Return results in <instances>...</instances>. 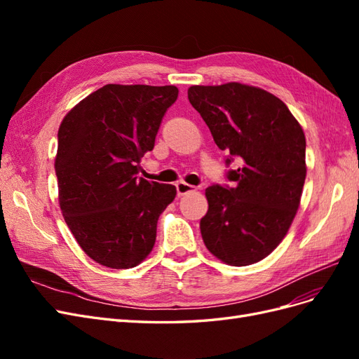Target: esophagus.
<instances>
[{"label":"esophagus","mask_w":359,"mask_h":359,"mask_svg":"<svg viewBox=\"0 0 359 359\" xmlns=\"http://www.w3.org/2000/svg\"><path fill=\"white\" fill-rule=\"evenodd\" d=\"M193 191H196V187L191 186V184H187V182H184V181H180L177 184L178 196H184V194H189V193H193Z\"/></svg>","instance_id":"1"}]
</instances>
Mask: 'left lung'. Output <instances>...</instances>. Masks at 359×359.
I'll return each mask as SVG.
<instances>
[{
    "label": "left lung",
    "instance_id": "left-lung-1",
    "mask_svg": "<svg viewBox=\"0 0 359 359\" xmlns=\"http://www.w3.org/2000/svg\"><path fill=\"white\" fill-rule=\"evenodd\" d=\"M187 94L217 147L229 154L227 165L241 163L227 172L233 187L205 190L203 243L227 265L256 264L283 241L299 208L307 175L304 130L278 97L257 86L193 85Z\"/></svg>",
    "mask_w": 359,
    "mask_h": 359
}]
</instances>
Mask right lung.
Wrapping results in <instances>:
<instances>
[{
	"label": "right lung",
	"instance_id": "add662e5",
	"mask_svg": "<svg viewBox=\"0 0 359 359\" xmlns=\"http://www.w3.org/2000/svg\"><path fill=\"white\" fill-rule=\"evenodd\" d=\"M177 97L173 85L107 83L62 119L55 157L60 208L97 264L133 268L154 247L158 217L177 189L136 175Z\"/></svg>",
	"mask_w": 359,
	"mask_h": 359
}]
</instances>
